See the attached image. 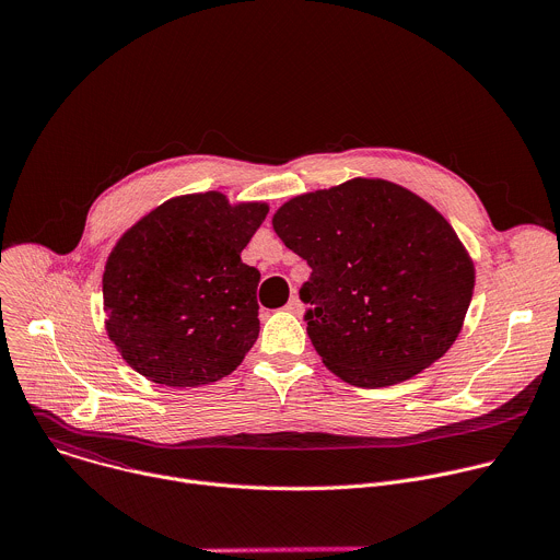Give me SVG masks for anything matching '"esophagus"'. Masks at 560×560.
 Returning a JSON list of instances; mask_svg holds the SVG:
<instances>
[{
    "mask_svg": "<svg viewBox=\"0 0 560 560\" xmlns=\"http://www.w3.org/2000/svg\"><path fill=\"white\" fill-rule=\"evenodd\" d=\"M285 310H288V312H292V314H301V312H303V303L299 301V296H296V294H294V296H290V301H288Z\"/></svg>",
    "mask_w": 560,
    "mask_h": 560,
    "instance_id": "obj_1",
    "label": "esophagus"
}]
</instances>
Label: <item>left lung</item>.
<instances>
[{"label":"left lung","mask_w":560,"mask_h":560,"mask_svg":"<svg viewBox=\"0 0 560 560\" xmlns=\"http://www.w3.org/2000/svg\"><path fill=\"white\" fill-rule=\"evenodd\" d=\"M281 242L307 261V337L324 365L357 387L408 381L456 341L474 261L447 219L412 190L357 177L285 201Z\"/></svg>","instance_id":"left-lung-1"}]
</instances>
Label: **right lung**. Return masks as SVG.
Segmentation results:
<instances>
[{"instance_id":"add662e5","label":"right lung","mask_w":560,"mask_h":560,"mask_svg":"<svg viewBox=\"0 0 560 560\" xmlns=\"http://www.w3.org/2000/svg\"><path fill=\"white\" fill-rule=\"evenodd\" d=\"M268 210L217 190L182 195L119 236L102 279L106 332L135 372L197 387L244 361L259 337L261 272L242 250Z\"/></svg>"}]
</instances>
